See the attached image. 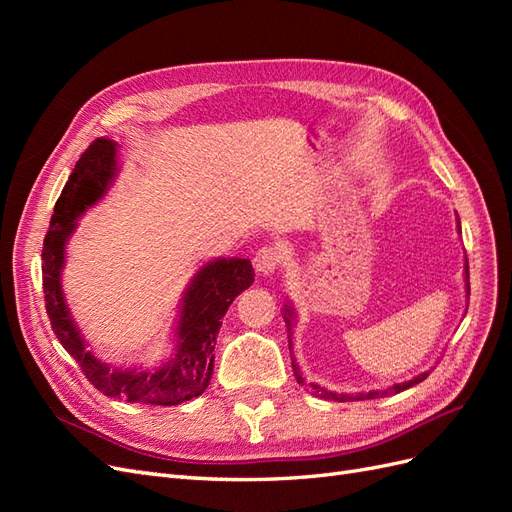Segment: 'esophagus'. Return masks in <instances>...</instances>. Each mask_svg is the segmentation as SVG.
<instances>
[{
  "mask_svg": "<svg viewBox=\"0 0 512 512\" xmlns=\"http://www.w3.org/2000/svg\"><path fill=\"white\" fill-rule=\"evenodd\" d=\"M282 262H284V252L277 245L260 247V250L256 252V256H254V267L262 275L275 273L277 269L282 267Z\"/></svg>",
  "mask_w": 512,
  "mask_h": 512,
  "instance_id": "esophagus-1",
  "label": "esophagus"
}]
</instances>
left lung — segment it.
<instances>
[{
	"label": "left lung",
	"mask_w": 512,
	"mask_h": 512,
	"mask_svg": "<svg viewBox=\"0 0 512 512\" xmlns=\"http://www.w3.org/2000/svg\"><path fill=\"white\" fill-rule=\"evenodd\" d=\"M468 262V260H466ZM466 280H470V273H468V265H466ZM468 286V290H470V284H466ZM290 316H292V309L290 307H286V322H288V327H290ZM294 369H297V365H294ZM429 374L425 371V374H421V376H416V378H412L410 382H404V384H395V386H391V389H384V391H371V393H367V395H337V393H331V391H324V389H320V386H316V384H312V389L316 391V395L318 397H322V399H331V401H348V399H376V397H384V395H393V393H401V391H406V389H410V386H414V384H418V382H423L425 378H427ZM297 380L303 384V378L297 374Z\"/></svg>",
	"instance_id": "left-lung-1"
}]
</instances>
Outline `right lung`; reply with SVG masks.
Instances as JSON below:
<instances>
[{
	"mask_svg": "<svg viewBox=\"0 0 512 512\" xmlns=\"http://www.w3.org/2000/svg\"><path fill=\"white\" fill-rule=\"evenodd\" d=\"M115 175V143L96 138L76 162L66 188L55 203L51 226L42 247L44 307L53 333L85 378L106 397L126 399L128 404L177 406L207 389L213 374L215 337L228 305L254 282L252 262L245 258H220L209 262L194 277L181 305L177 329V354L158 369L117 371L106 367L85 350L61 294L59 273L64 267V245L74 230V220L96 203Z\"/></svg>",
	"mask_w": 512,
	"mask_h": 512,
	"instance_id": "obj_1",
	"label": "right lung"
}]
</instances>
